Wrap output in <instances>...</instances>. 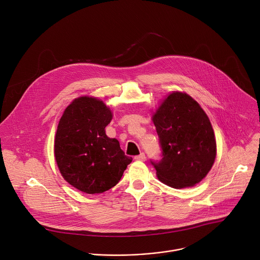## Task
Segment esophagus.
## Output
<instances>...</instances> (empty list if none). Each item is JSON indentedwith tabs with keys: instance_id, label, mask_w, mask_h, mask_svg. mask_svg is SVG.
I'll return each mask as SVG.
<instances>
[{
	"instance_id": "esophagus-1",
	"label": "esophagus",
	"mask_w": 260,
	"mask_h": 260,
	"mask_svg": "<svg viewBox=\"0 0 260 260\" xmlns=\"http://www.w3.org/2000/svg\"><path fill=\"white\" fill-rule=\"evenodd\" d=\"M136 160H141V161H144L145 160V154H144V152H141L140 154H138V155H136L135 157H134Z\"/></svg>"
}]
</instances>
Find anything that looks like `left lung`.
I'll return each instance as SVG.
<instances>
[{
  "label": "left lung",
  "instance_id": "left-lung-1",
  "mask_svg": "<svg viewBox=\"0 0 260 260\" xmlns=\"http://www.w3.org/2000/svg\"><path fill=\"white\" fill-rule=\"evenodd\" d=\"M161 158L150 159L157 178L173 188L199 183L216 154L214 132L198 103L182 92L171 93L152 117Z\"/></svg>",
  "mask_w": 260,
  "mask_h": 260
}]
</instances>
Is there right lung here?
<instances>
[{"instance_id": "right-lung-1", "label": "right lung", "mask_w": 260, "mask_h": 260, "mask_svg": "<svg viewBox=\"0 0 260 260\" xmlns=\"http://www.w3.org/2000/svg\"><path fill=\"white\" fill-rule=\"evenodd\" d=\"M112 120L110 109L100 100H74L60 119L55 138V157L64 179L76 189L103 193L120 181L132 157L120 143L106 135Z\"/></svg>"}]
</instances>
